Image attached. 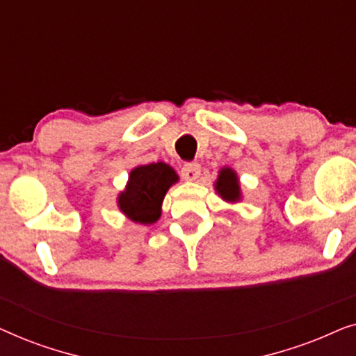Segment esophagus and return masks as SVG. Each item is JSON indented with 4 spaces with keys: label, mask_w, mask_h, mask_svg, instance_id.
Segmentation results:
<instances>
[{
    "label": "esophagus",
    "mask_w": 356,
    "mask_h": 356,
    "mask_svg": "<svg viewBox=\"0 0 356 356\" xmlns=\"http://www.w3.org/2000/svg\"><path fill=\"white\" fill-rule=\"evenodd\" d=\"M181 175L183 178L186 179V181H196L199 178V175H201V165L199 163H186L181 170Z\"/></svg>",
    "instance_id": "obj_1"
}]
</instances>
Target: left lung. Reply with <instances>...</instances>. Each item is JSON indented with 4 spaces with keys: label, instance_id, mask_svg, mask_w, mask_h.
Instances as JSON below:
<instances>
[{
    "label": "left lung",
    "instance_id": "1",
    "mask_svg": "<svg viewBox=\"0 0 356 356\" xmlns=\"http://www.w3.org/2000/svg\"><path fill=\"white\" fill-rule=\"evenodd\" d=\"M213 189L225 202L236 204L243 199L240 178H238L236 172L230 167H223L218 172V177L213 183Z\"/></svg>",
    "mask_w": 356,
    "mask_h": 356
}]
</instances>
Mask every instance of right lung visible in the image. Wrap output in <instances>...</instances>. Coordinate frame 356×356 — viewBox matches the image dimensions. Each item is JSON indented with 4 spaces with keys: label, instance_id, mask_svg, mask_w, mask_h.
Listing matches in <instances>:
<instances>
[{
    "label": "right lung",
    "instance_id": "right-lung-1",
    "mask_svg": "<svg viewBox=\"0 0 356 356\" xmlns=\"http://www.w3.org/2000/svg\"><path fill=\"white\" fill-rule=\"evenodd\" d=\"M178 179L177 172L165 162L134 167L124 189L116 197L118 209L131 222L152 225L162 216L165 194Z\"/></svg>",
    "mask_w": 356,
    "mask_h": 356
}]
</instances>
